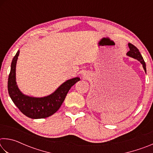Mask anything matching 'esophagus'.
Wrapping results in <instances>:
<instances>
[{
	"mask_svg": "<svg viewBox=\"0 0 153 153\" xmlns=\"http://www.w3.org/2000/svg\"><path fill=\"white\" fill-rule=\"evenodd\" d=\"M82 77H84V78H86V77H87V76H86V73H83V74H82Z\"/></svg>",
	"mask_w": 153,
	"mask_h": 153,
	"instance_id": "34e87169",
	"label": "esophagus"
}]
</instances>
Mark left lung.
Listing matches in <instances>:
<instances>
[{"mask_svg":"<svg viewBox=\"0 0 153 153\" xmlns=\"http://www.w3.org/2000/svg\"><path fill=\"white\" fill-rule=\"evenodd\" d=\"M128 46L129 48V51L126 53V55L129 56V57L137 59V60H138L140 63L142 65V67H143V69H144L145 73L146 74V63H145L143 57H142V56L140 54V53L138 49L131 43H128Z\"/></svg>","mask_w":153,"mask_h":153,"instance_id":"8db88e82","label":"left lung"}]
</instances>
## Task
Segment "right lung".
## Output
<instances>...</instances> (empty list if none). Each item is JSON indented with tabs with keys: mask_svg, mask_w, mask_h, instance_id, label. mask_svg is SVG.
<instances>
[{
	"mask_svg": "<svg viewBox=\"0 0 153 153\" xmlns=\"http://www.w3.org/2000/svg\"><path fill=\"white\" fill-rule=\"evenodd\" d=\"M19 50L13 59L8 79V92L13 102L27 117L42 119L53 115L61 107L71 86L80 80L78 77L67 80L55 92L43 97H30L24 94L18 87L16 82V65Z\"/></svg>",
	"mask_w": 153,
	"mask_h": 153,
	"instance_id": "1",
	"label": "right lung"
}]
</instances>
